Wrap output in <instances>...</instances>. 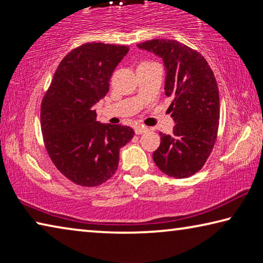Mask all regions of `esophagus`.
<instances>
[{
    "label": "esophagus",
    "mask_w": 263,
    "mask_h": 263,
    "mask_svg": "<svg viewBox=\"0 0 263 263\" xmlns=\"http://www.w3.org/2000/svg\"><path fill=\"white\" fill-rule=\"evenodd\" d=\"M147 131H148V127H146V126L137 125V126L135 127V132H136V135H142V133H146Z\"/></svg>",
    "instance_id": "34e87169"
}]
</instances>
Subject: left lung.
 <instances>
[{
	"instance_id": "1",
	"label": "left lung",
	"mask_w": 263,
	"mask_h": 263,
	"mask_svg": "<svg viewBox=\"0 0 263 263\" xmlns=\"http://www.w3.org/2000/svg\"><path fill=\"white\" fill-rule=\"evenodd\" d=\"M160 57L166 68L164 94L175 122L173 135L160 133L153 160L164 174L184 179L201 171L211 154L219 125V91L212 69L201 53L184 44L152 39L137 45Z\"/></svg>"
}]
</instances>
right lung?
I'll use <instances>...</instances> for the list:
<instances>
[{
	"label": "right lung",
	"instance_id": "right-lung-1",
	"mask_svg": "<svg viewBox=\"0 0 263 263\" xmlns=\"http://www.w3.org/2000/svg\"><path fill=\"white\" fill-rule=\"evenodd\" d=\"M127 46L87 43L58 66L41 106V126L48 155L62 175L82 186L108 181L118 168L119 149L135 131L96 121L94 105L109 91L115 68Z\"/></svg>",
	"mask_w": 263,
	"mask_h": 263
}]
</instances>
